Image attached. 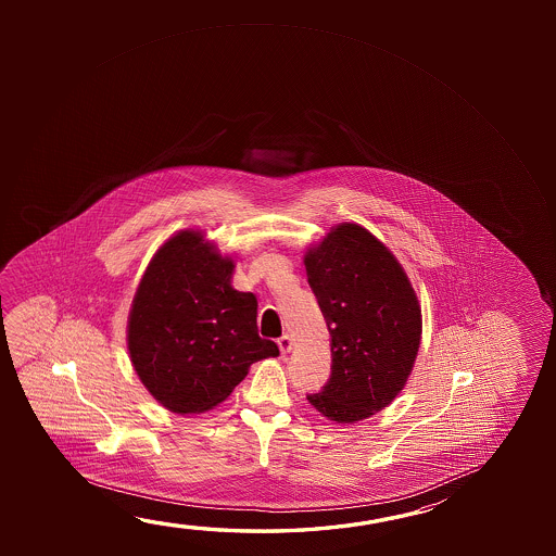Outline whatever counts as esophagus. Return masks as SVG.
I'll use <instances>...</instances> for the list:
<instances>
[{
	"label": "esophagus",
	"instance_id": "1",
	"mask_svg": "<svg viewBox=\"0 0 556 556\" xmlns=\"http://www.w3.org/2000/svg\"><path fill=\"white\" fill-rule=\"evenodd\" d=\"M277 345H279V351H281V355H287V353H291V349H292L291 336L279 337V339H277Z\"/></svg>",
	"mask_w": 556,
	"mask_h": 556
}]
</instances>
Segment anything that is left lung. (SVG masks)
Wrapping results in <instances>:
<instances>
[{
  "label": "left lung",
  "mask_w": 556,
  "mask_h": 556,
  "mask_svg": "<svg viewBox=\"0 0 556 556\" xmlns=\"http://www.w3.org/2000/svg\"><path fill=\"white\" fill-rule=\"evenodd\" d=\"M304 265L331 336L329 380L306 397L336 422L366 419L395 400L413 370L417 294L392 252L355 223L333 228Z\"/></svg>",
  "instance_id": "8db88e82"
}]
</instances>
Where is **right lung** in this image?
<instances>
[{
  "mask_svg": "<svg viewBox=\"0 0 556 556\" xmlns=\"http://www.w3.org/2000/svg\"><path fill=\"white\" fill-rule=\"evenodd\" d=\"M235 264L182 230L164 242L137 287L128 349L139 380L163 407L188 415L227 400L248 368L279 355L257 336V299L232 289Z\"/></svg>",
  "mask_w": 556,
  "mask_h": 556,
  "instance_id": "1",
  "label": "right lung"
}]
</instances>
